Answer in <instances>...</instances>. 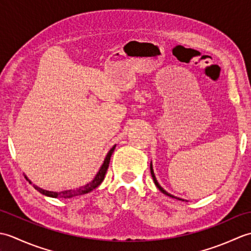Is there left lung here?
<instances>
[{"mask_svg":"<svg viewBox=\"0 0 251 251\" xmlns=\"http://www.w3.org/2000/svg\"><path fill=\"white\" fill-rule=\"evenodd\" d=\"M150 169H151V175H152V178H153V181H154V183H155V185L157 186L158 188V190L162 192V193H164V194H166V195H168V196H170V197H175V196H173L172 194H169V193H167L166 191H165L161 185L158 184V182H157V180H156V178H155V176H154V172H153V168H152V164L150 165ZM176 199H177V197H176ZM178 200H180V199H178Z\"/></svg>","mask_w":251,"mask_h":251,"instance_id":"left-lung-1","label":"left lung"}]
</instances>
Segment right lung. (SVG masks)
Returning a JSON list of instances; mask_svg holds the SVG:
<instances>
[{
	"label": "right lung",
	"mask_w": 251,
	"mask_h": 251,
	"mask_svg": "<svg viewBox=\"0 0 251 251\" xmlns=\"http://www.w3.org/2000/svg\"><path fill=\"white\" fill-rule=\"evenodd\" d=\"M114 149H115V146H114L113 148H112L111 150L109 151L108 155H106V157H105V159H104V162H103V164H102V166H101V168H100V170L98 172V174L96 175V177L94 178V180L92 181V182H89L88 184H86L85 186H82V188H78V189H75V190H68V191H63V192H50V191H46V190L37 188V186H35V185H34V189L39 191L40 193H42V194H44V195H46V196L55 197V199H57V197H63V199H69V197L79 196V195H83V194L88 193V192L93 191L94 189L97 188V186L103 181L105 173H106V170H108V167H109L110 158H111L112 153L114 152Z\"/></svg>",
	"instance_id": "add662e5"
}]
</instances>
